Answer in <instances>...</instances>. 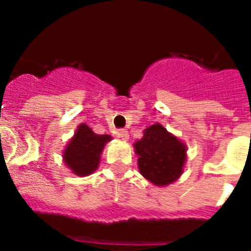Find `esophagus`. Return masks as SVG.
Returning a JSON list of instances; mask_svg holds the SVG:
<instances>
[{
	"label": "esophagus",
	"instance_id": "1",
	"mask_svg": "<svg viewBox=\"0 0 251 251\" xmlns=\"http://www.w3.org/2000/svg\"><path fill=\"white\" fill-rule=\"evenodd\" d=\"M115 134H117V137H120L121 140H124V141L129 140V133H127L126 129H120V130L115 131Z\"/></svg>",
	"mask_w": 251,
	"mask_h": 251
}]
</instances>
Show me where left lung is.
<instances>
[{"label": "left lung", "mask_w": 251, "mask_h": 251, "mask_svg": "<svg viewBox=\"0 0 251 251\" xmlns=\"http://www.w3.org/2000/svg\"><path fill=\"white\" fill-rule=\"evenodd\" d=\"M141 175L156 185L179 179L185 163V145L160 124L149 126L134 144Z\"/></svg>", "instance_id": "obj_1"}]
</instances>
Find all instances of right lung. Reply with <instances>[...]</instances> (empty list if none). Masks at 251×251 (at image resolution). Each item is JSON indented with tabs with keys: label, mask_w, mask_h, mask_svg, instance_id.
Segmentation results:
<instances>
[{
	"label": "right lung",
	"mask_w": 251,
	"mask_h": 251,
	"mask_svg": "<svg viewBox=\"0 0 251 251\" xmlns=\"http://www.w3.org/2000/svg\"><path fill=\"white\" fill-rule=\"evenodd\" d=\"M110 140L109 134H95L87 125L82 124L63 153L67 167L79 176L93 174L98 168L104 144Z\"/></svg>",
	"instance_id": "1"
}]
</instances>
